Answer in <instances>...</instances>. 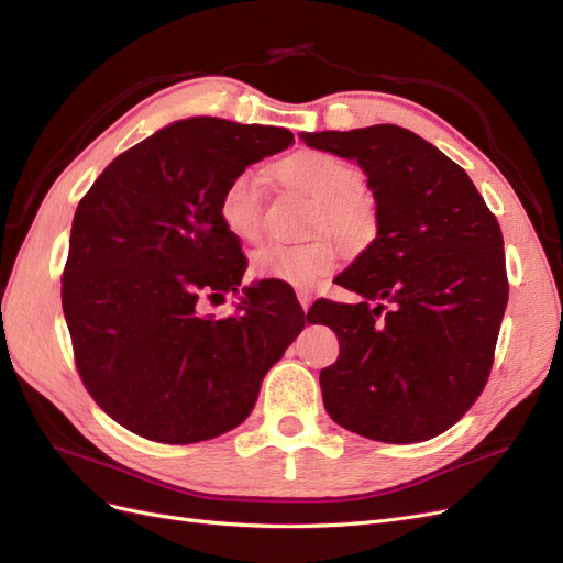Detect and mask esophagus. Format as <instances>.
Returning a JSON list of instances; mask_svg holds the SVG:
<instances>
[{
    "mask_svg": "<svg viewBox=\"0 0 563 563\" xmlns=\"http://www.w3.org/2000/svg\"><path fill=\"white\" fill-rule=\"evenodd\" d=\"M298 302H300V308L308 312L310 305H312V291H308V288H300V291H298Z\"/></svg>",
    "mask_w": 563,
    "mask_h": 563,
    "instance_id": "obj_1",
    "label": "esophagus"
}]
</instances>
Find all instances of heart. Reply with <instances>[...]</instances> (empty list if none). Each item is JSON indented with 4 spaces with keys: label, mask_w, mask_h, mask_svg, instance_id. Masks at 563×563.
I'll return each mask as SVG.
<instances>
[{
    "label": "heart",
    "mask_w": 563,
    "mask_h": 563,
    "mask_svg": "<svg viewBox=\"0 0 563 563\" xmlns=\"http://www.w3.org/2000/svg\"><path fill=\"white\" fill-rule=\"evenodd\" d=\"M277 176L314 199L312 232H331L350 251L366 249L378 234V213L364 195L362 168L338 159L329 152L302 150L277 166ZM220 220L244 242H255L265 225V178L255 168L236 174L220 195ZM340 263V246L321 234L305 244L272 242L253 253L258 279H275L288 286L310 288L331 275Z\"/></svg>",
    "instance_id": "obj_1"
}]
</instances>
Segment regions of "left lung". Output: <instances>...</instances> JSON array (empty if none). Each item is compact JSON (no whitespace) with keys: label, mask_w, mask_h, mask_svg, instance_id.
I'll list each match as a JSON object with an SVG mask.
<instances>
[{"label":"left lung","mask_w":563,"mask_h":563,"mask_svg":"<svg viewBox=\"0 0 563 563\" xmlns=\"http://www.w3.org/2000/svg\"><path fill=\"white\" fill-rule=\"evenodd\" d=\"M354 159L376 197L378 234L338 277L356 305L321 300L338 335L319 373L329 416L385 444L446 432L482 395L507 308L503 232L470 176L413 131L376 124L302 133Z\"/></svg>","instance_id":"left-lung-1"}]
</instances>
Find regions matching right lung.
Instances as JSON below:
<instances>
[{"label": "right lung", "mask_w": 563, "mask_h": 563, "mask_svg": "<svg viewBox=\"0 0 563 563\" xmlns=\"http://www.w3.org/2000/svg\"><path fill=\"white\" fill-rule=\"evenodd\" d=\"M294 143L279 126L192 117L122 152L81 197L63 269V312L93 401L133 434L195 444L242 424L265 373L305 327L275 282L236 294L246 258L220 195Z\"/></svg>", "instance_id": "1"}]
</instances>
